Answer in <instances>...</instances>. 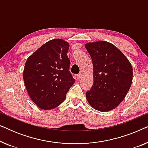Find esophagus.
Here are the masks:
<instances>
[{"mask_svg": "<svg viewBox=\"0 0 148 148\" xmlns=\"http://www.w3.org/2000/svg\"><path fill=\"white\" fill-rule=\"evenodd\" d=\"M77 77L78 79H80L82 77V73L77 74Z\"/></svg>", "mask_w": 148, "mask_h": 148, "instance_id": "34e87169", "label": "esophagus"}]
</instances>
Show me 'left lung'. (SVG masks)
Instances as JSON below:
<instances>
[{
	"mask_svg": "<svg viewBox=\"0 0 148 148\" xmlns=\"http://www.w3.org/2000/svg\"><path fill=\"white\" fill-rule=\"evenodd\" d=\"M85 46L94 67V84L87 91V100L97 110H112L129 92L133 79L132 66L122 52L108 42H90Z\"/></svg>",
	"mask_w": 148,
	"mask_h": 148,
	"instance_id": "8db88e82",
	"label": "left lung"
}]
</instances>
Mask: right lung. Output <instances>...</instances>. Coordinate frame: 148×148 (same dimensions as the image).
<instances>
[{"label":"right lung","mask_w":148,"mask_h":148,"mask_svg":"<svg viewBox=\"0 0 148 148\" xmlns=\"http://www.w3.org/2000/svg\"><path fill=\"white\" fill-rule=\"evenodd\" d=\"M69 44L51 40L34 52L25 62L23 81L32 100L43 110L61 104L75 80L69 71Z\"/></svg>","instance_id":"right-lung-1"}]
</instances>
